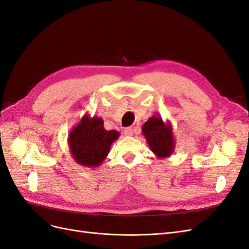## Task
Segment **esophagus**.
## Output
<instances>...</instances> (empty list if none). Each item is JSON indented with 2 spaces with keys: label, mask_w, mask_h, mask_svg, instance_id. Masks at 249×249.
Here are the masks:
<instances>
[{
  "label": "esophagus",
  "mask_w": 249,
  "mask_h": 249,
  "mask_svg": "<svg viewBox=\"0 0 249 249\" xmlns=\"http://www.w3.org/2000/svg\"><path fill=\"white\" fill-rule=\"evenodd\" d=\"M124 133L125 136H132V135H133V129H132V127H125Z\"/></svg>",
  "instance_id": "1"
}]
</instances>
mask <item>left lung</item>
Wrapping results in <instances>:
<instances>
[{
    "label": "left lung",
    "instance_id": "1",
    "mask_svg": "<svg viewBox=\"0 0 249 249\" xmlns=\"http://www.w3.org/2000/svg\"><path fill=\"white\" fill-rule=\"evenodd\" d=\"M142 134L158 159H165L172 155L176 139L169 120L164 122L161 116L153 115L142 125Z\"/></svg>",
    "mask_w": 249,
    "mask_h": 249
}]
</instances>
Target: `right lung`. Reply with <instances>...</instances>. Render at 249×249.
<instances>
[{
	"instance_id": "obj_1",
	"label": "right lung",
	"mask_w": 249,
	"mask_h": 249,
	"mask_svg": "<svg viewBox=\"0 0 249 249\" xmlns=\"http://www.w3.org/2000/svg\"><path fill=\"white\" fill-rule=\"evenodd\" d=\"M119 135L117 131L105 129L101 117H90L86 113L72 127L67 138L72 159L88 168L101 166Z\"/></svg>"
}]
</instances>
